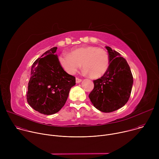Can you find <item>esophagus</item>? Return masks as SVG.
Wrapping results in <instances>:
<instances>
[{
  "label": "esophagus",
  "mask_w": 159,
  "mask_h": 159,
  "mask_svg": "<svg viewBox=\"0 0 159 159\" xmlns=\"http://www.w3.org/2000/svg\"><path fill=\"white\" fill-rule=\"evenodd\" d=\"M76 83H80L82 82V79H79V78H76Z\"/></svg>",
  "instance_id": "34e87169"
}]
</instances>
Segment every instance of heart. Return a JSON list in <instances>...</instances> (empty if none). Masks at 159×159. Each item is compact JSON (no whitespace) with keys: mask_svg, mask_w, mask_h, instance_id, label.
Listing matches in <instances>:
<instances>
[{"mask_svg":"<svg viewBox=\"0 0 159 159\" xmlns=\"http://www.w3.org/2000/svg\"><path fill=\"white\" fill-rule=\"evenodd\" d=\"M63 69L69 74H74L81 66L84 73L93 79L101 77L107 72L109 60L107 52L97 47L87 46L73 50L70 53H64L59 57Z\"/></svg>","mask_w":159,"mask_h":159,"instance_id":"heart-1","label":"heart"}]
</instances>
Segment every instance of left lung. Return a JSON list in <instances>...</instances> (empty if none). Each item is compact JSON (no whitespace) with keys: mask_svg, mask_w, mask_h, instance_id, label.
I'll return each instance as SVG.
<instances>
[{"mask_svg":"<svg viewBox=\"0 0 159 159\" xmlns=\"http://www.w3.org/2000/svg\"><path fill=\"white\" fill-rule=\"evenodd\" d=\"M109 65L106 74L94 80V87L89 95L93 106L100 111L111 112L124 106L130 97L133 78L126 59L106 47Z\"/></svg>","mask_w":159,"mask_h":159,"instance_id":"8db88e82","label":"left lung"}]
</instances>
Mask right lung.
<instances>
[{
  "label": "right lung",
  "instance_id": "add662e5",
  "mask_svg": "<svg viewBox=\"0 0 159 159\" xmlns=\"http://www.w3.org/2000/svg\"><path fill=\"white\" fill-rule=\"evenodd\" d=\"M57 47L44 53L31 66L28 86L27 101L35 111L51 115L65 105L75 77L61 67L57 54Z\"/></svg>",
  "mask_w": 159,
  "mask_h": 159
}]
</instances>
